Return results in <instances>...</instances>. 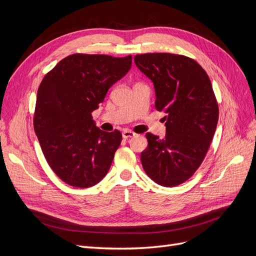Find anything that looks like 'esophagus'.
Returning a JSON list of instances; mask_svg holds the SVG:
<instances>
[{"mask_svg": "<svg viewBox=\"0 0 256 256\" xmlns=\"http://www.w3.org/2000/svg\"><path fill=\"white\" fill-rule=\"evenodd\" d=\"M134 136H136V134L134 132V131H131V130H124L122 131V138H134Z\"/></svg>", "mask_w": 256, "mask_h": 256, "instance_id": "34e87169", "label": "esophagus"}]
</instances>
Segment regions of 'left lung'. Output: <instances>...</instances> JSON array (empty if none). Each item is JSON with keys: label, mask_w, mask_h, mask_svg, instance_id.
I'll list each match as a JSON object with an SVG mask.
<instances>
[{"label": "left lung", "mask_w": 256, "mask_h": 256, "mask_svg": "<svg viewBox=\"0 0 256 256\" xmlns=\"http://www.w3.org/2000/svg\"><path fill=\"white\" fill-rule=\"evenodd\" d=\"M134 63L154 83L157 111L166 113V138L146 134L142 166L154 182L174 187L196 173L210 146L219 118L212 85L202 66L180 54H138Z\"/></svg>", "instance_id": "left-lung-1"}]
</instances>
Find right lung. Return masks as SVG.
Instances as JSON below:
<instances>
[{"label": "right lung", "mask_w": 256, "mask_h": 256, "mask_svg": "<svg viewBox=\"0 0 256 256\" xmlns=\"http://www.w3.org/2000/svg\"><path fill=\"white\" fill-rule=\"evenodd\" d=\"M131 63V56L72 54L60 60L38 88L35 134L52 171L67 184L90 188L110 170L122 134L97 128L92 112Z\"/></svg>", "instance_id": "1"}]
</instances>
